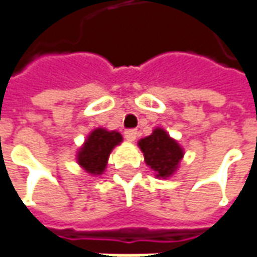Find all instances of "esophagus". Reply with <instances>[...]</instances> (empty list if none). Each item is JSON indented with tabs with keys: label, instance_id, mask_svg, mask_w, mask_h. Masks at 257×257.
<instances>
[{
	"label": "esophagus",
	"instance_id": "34e87169",
	"mask_svg": "<svg viewBox=\"0 0 257 257\" xmlns=\"http://www.w3.org/2000/svg\"><path fill=\"white\" fill-rule=\"evenodd\" d=\"M123 134H125V139H126L128 142H134L136 139V135H138L136 129H126Z\"/></svg>",
	"mask_w": 257,
	"mask_h": 257
}]
</instances>
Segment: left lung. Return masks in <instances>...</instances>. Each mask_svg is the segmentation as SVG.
Here are the masks:
<instances>
[{
  "instance_id": "left-lung-1",
  "label": "left lung",
  "mask_w": 257,
  "mask_h": 257,
  "mask_svg": "<svg viewBox=\"0 0 257 257\" xmlns=\"http://www.w3.org/2000/svg\"><path fill=\"white\" fill-rule=\"evenodd\" d=\"M138 145L146 165L156 173V177L162 179L170 177L184 156L183 148L162 128L155 129L152 135L141 139Z\"/></svg>"
}]
</instances>
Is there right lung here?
<instances>
[{"mask_svg": "<svg viewBox=\"0 0 257 257\" xmlns=\"http://www.w3.org/2000/svg\"><path fill=\"white\" fill-rule=\"evenodd\" d=\"M121 142L122 135L116 131L94 129L77 152V163L90 174H102L111 152Z\"/></svg>", "mask_w": 257, "mask_h": 257, "instance_id": "obj_1", "label": "right lung"}]
</instances>
